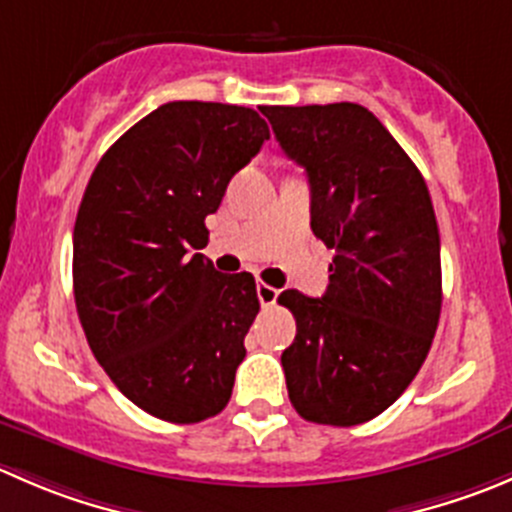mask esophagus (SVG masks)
<instances>
[{
    "label": "esophagus",
    "mask_w": 512,
    "mask_h": 512,
    "mask_svg": "<svg viewBox=\"0 0 512 512\" xmlns=\"http://www.w3.org/2000/svg\"><path fill=\"white\" fill-rule=\"evenodd\" d=\"M277 295L280 290H275L272 285H265V282H257V297H260L262 307H272L277 302Z\"/></svg>",
    "instance_id": "1"
}]
</instances>
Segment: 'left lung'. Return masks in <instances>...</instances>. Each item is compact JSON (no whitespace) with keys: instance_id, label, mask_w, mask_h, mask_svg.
<instances>
[{"instance_id":"1","label":"left lung","mask_w":512,"mask_h":512,"mask_svg":"<svg viewBox=\"0 0 512 512\" xmlns=\"http://www.w3.org/2000/svg\"><path fill=\"white\" fill-rule=\"evenodd\" d=\"M262 114L282 152L305 167L310 227L335 250L325 295L277 297L297 322L282 352L290 403L317 425L367 423L405 393L438 330L443 275L428 185L362 104Z\"/></svg>"}]
</instances>
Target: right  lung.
I'll list each match as a JSON object with an SVG mask.
<instances>
[{
  "mask_svg": "<svg viewBox=\"0 0 512 512\" xmlns=\"http://www.w3.org/2000/svg\"><path fill=\"white\" fill-rule=\"evenodd\" d=\"M250 107L167 102L94 167L74 222V302L89 347L137 408L200 423L230 403L260 312L250 272L222 275L197 250L205 217L262 142Z\"/></svg>",
  "mask_w": 512,
  "mask_h": 512,
  "instance_id": "add662e5",
  "label": "right lung"
}]
</instances>
